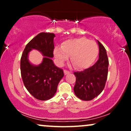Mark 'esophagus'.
<instances>
[{
    "instance_id": "1",
    "label": "esophagus",
    "mask_w": 131,
    "mask_h": 131,
    "mask_svg": "<svg viewBox=\"0 0 131 131\" xmlns=\"http://www.w3.org/2000/svg\"><path fill=\"white\" fill-rule=\"evenodd\" d=\"M64 73L65 74H69L70 72H69V71L67 70H64Z\"/></svg>"
}]
</instances>
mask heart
<instances>
[{"mask_svg": "<svg viewBox=\"0 0 131 131\" xmlns=\"http://www.w3.org/2000/svg\"><path fill=\"white\" fill-rule=\"evenodd\" d=\"M99 47L95 41L84 37L70 39L62 43L61 48L57 47L54 55L58 64L62 65L70 56V61L78 69L88 68L95 61Z\"/></svg>", "mask_w": 131, "mask_h": 131, "instance_id": "obj_1", "label": "heart"}]
</instances>
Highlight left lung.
I'll return each mask as SVG.
<instances>
[{
	"mask_svg": "<svg viewBox=\"0 0 131 131\" xmlns=\"http://www.w3.org/2000/svg\"><path fill=\"white\" fill-rule=\"evenodd\" d=\"M99 59L92 67L82 71L74 72L76 83L74 92L80 100L89 101L101 94L104 88L108 75V58L106 50L98 41Z\"/></svg>",
	"mask_w": 131,
	"mask_h": 131,
	"instance_id": "obj_1",
	"label": "left lung"
}]
</instances>
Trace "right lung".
Listing matches in <instances>:
<instances>
[{"label":"right lung","mask_w":131,"mask_h":131,"mask_svg":"<svg viewBox=\"0 0 131 131\" xmlns=\"http://www.w3.org/2000/svg\"><path fill=\"white\" fill-rule=\"evenodd\" d=\"M55 35L40 33L27 44L21 58V74L25 87L34 97L39 100H49L57 92V86L63 78L62 69L57 67L51 58L53 57ZM35 49L45 56L39 66L31 65L28 61V52Z\"/></svg>","instance_id":"add662e5"}]
</instances>
